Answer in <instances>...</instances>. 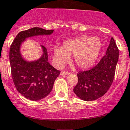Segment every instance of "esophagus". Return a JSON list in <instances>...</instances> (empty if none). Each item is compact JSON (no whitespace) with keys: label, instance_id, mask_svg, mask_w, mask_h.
Returning <instances> with one entry per match:
<instances>
[{"label":"esophagus","instance_id":"esophagus-1","mask_svg":"<svg viewBox=\"0 0 130 130\" xmlns=\"http://www.w3.org/2000/svg\"><path fill=\"white\" fill-rule=\"evenodd\" d=\"M69 74H70V72L67 71H61V72H60V75H69Z\"/></svg>","mask_w":130,"mask_h":130}]
</instances>
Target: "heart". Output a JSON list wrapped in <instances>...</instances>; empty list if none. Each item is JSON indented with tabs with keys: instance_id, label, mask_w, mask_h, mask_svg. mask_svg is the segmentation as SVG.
Masks as SVG:
<instances>
[{
	"instance_id": "heart-1",
	"label": "heart",
	"mask_w": 130,
	"mask_h": 130,
	"mask_svg": "<svg viewBox=\"0 0 130 130\" xmlns=\"http://www.w3.org/2000/svg\"><path fill=\"white\" fill-rule=\"evenodd\" d=\"M102 43L98 37L80 36L63 43L62 48L54 50L53 58L58 67H62L73 55L75 62L79 68L87 69L92 67L99 58Z\"/></svg>"
}]
</instances>
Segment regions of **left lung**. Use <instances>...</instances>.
<instances>
[{
  "instance_id": "obj_1",
  "label": "left lung",
  "mask_w": 130,
  "mask_h": 130,
  "mask_svg": "<svg viewBox=\"0 0 130 130\" xmlns=\"http://www.w3.org/2000/svg\"><path fill=\"white\" fill-rule=\"evenodd\" d=\"M119 58V50L111 38L106 55L94 67L77 73L78 83L73 92L86 101L96 100L104 95L111 87Z\"/></svg>"
}]
</instances>
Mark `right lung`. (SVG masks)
<instances>
[{
	"mask_svg": "<svg viewBox=\"0 0 130 130\" xmlns=\"http://www.w3.org/2000/svg\"><path fill=\"white\" fill-rule=\"evenodd\" d=\"M54 30L32 27L21 31L13 41L9 52L12 78L18 91L31 101H39L46 98L53 89L60 71L48 61V52L41 46L43 54L40 58L29 61L23 58L21 46L26 38L36 36L50 35Z\"/></svg>",
	"mask_w": 130,
	"mask_h": 130,
	"instance_id": "right-lung-1",
	"label": "right lung"
}]
</instances>
